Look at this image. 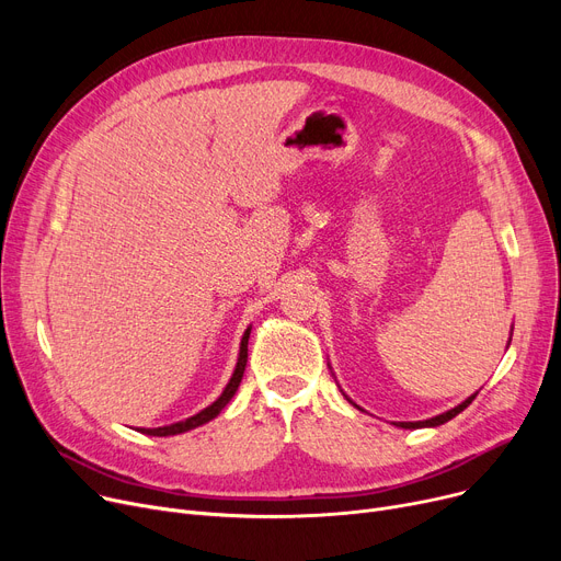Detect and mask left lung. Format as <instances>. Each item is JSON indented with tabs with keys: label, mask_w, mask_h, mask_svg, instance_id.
I'll use <instances>...</instances> for the list:
<instances>
[{
	"label": "left lung",
	"mask_w": 561,
	"mask_h": 561,
	"mask_svg": "<svg viewBox=\"0 0 561 561\" xmlns=\"http://www.w3.org/2000/svg\"><path fill=\"white\" fill-rule=\"evenodd\" d=\"M473 398L476 396H470L468 400H463L459 407H455V409H450V411H446V414H440V416H434V419H430V421H419V423H396L398 427H404V430H419V427H436V425H444V423H448L450 419H455L459 411H463L470 402H473Z\"/></svg>",
	"instance_id": "8db88e82"
}]
</instances>
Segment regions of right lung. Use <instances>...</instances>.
Here are the masks:
<instances>
[{"label": "right lung", "mask_w": 561, "mask_h": 561, "mask_svg": "<svg viewBox=\"0 0 561 561\" xmlns=\"http://www.w3.org/2000/svg\"><path fill=\"white\" fill-rule=\"evenodd\" d=\"M248 339H250V328L245 330V334H243V341H241V352H239V364H236V370H233V375H231V379H229V385L225 387V391H222V396L214 402V404H209L206 409H202L199 414H195V416H191V419H186V421H182V423H174V425H165V427H154V430H140L142 434H150V436H174V434H182V432H188V430H195V427H199V425H204V423H209L211 419H216L220 411H222V407L233 398V393H236V389H239V385H241V379H243V373H245V364H248Z\"/></svg>", "instance_id": "right-lung-1"}]
</instances>
